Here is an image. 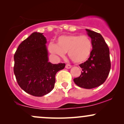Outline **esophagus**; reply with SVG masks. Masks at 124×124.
I'll return each mask as SVG.
<instances>
[{
  "instance_id": "34e87169",
  "label": "esophagus",
  "mask_w": 124,
  "mask_h": 124,
  "mask_svg": "<svg viewBox=\"0 0 124 124\" xmlns=\"http://www.w3.org/2000/svg\"><path fill=\"white\" fill-rule=\"evenodd\" d=\"M65 68H66V69H70V68H72V66H71L70 65H69V64H66Z\"/></svg>"
}]
</instances>
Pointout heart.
I'll list each match as a JSON object with an SVG mask.
<instances>
[{
    "label": "heart",
    "instance_id": "1",
    "mask_svg": "<svg viewBox=\"0 0 124 124\" xmlns=\"http://www.w3.org/2000/svg\"><path fill=\"white\" fill-rule=\"evenodd\" d=\"M49 52L58 57H63L68 52L71 60L77 63L87 60L92 50L90 38L86 35L70 34L61 35L57 38L56 44L48 45Z\"/></svg>",
    "mask_w": 124,
    "mask_h": 124
}]
</instances>
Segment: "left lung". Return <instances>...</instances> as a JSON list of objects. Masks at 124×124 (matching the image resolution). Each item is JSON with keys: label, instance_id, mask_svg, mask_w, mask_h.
Returning a JSON list of instances; mask_svg holds the SVG:
<instances>
[{"label": "left lung", "instance_id": "1", "mask_svg": "<svg viewBox=\"0 0 124 124\" xmlns=\"http://www.w3.org/2000/svg\"><path fill=\"white\" fill-rule=\"evenodd\" d=\"M86 30L92 39L93 49L87 60L79 65L82 72L73 81L80 87L90 89L106 81L110 71L111 62L109 48L102 35L89 29Z\"/></svg>", "mask_w": 124, "mask_h": 124}]
</instances>
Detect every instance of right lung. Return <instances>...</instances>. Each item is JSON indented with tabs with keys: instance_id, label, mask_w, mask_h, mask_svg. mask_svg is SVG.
Returning a JSON list of instances; mask_svg holds the SVG:
<instances>
[{
	"instance_id": "right-lung-1",
	"label": "right lung",
	"mask_w": 124,
	"mask_h": 124,
	"mask_svg": "<svg viewBox=\"0 0 124 124\" xmlns=\"http://www.w3.org/2000/svg\"><path fill=\"white\" fill-rule=\"evenodd\" d=\"M46 42L43 33L34 32L18 45L14 55L17 82L24 92L34 96L51 92L56 73L65 66V63L49 62Z\"/></svg>"
}]
</instances>
